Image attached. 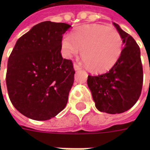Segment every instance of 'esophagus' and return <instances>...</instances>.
Segmentation results:
<instances>
[{
  "instance_id": "1",
  "label": "esophagus",
  "mask_w": 150,
  "mask_h": 150,
  "mask_svg": "<svg viewBox=\"0 0 150 150\" xmlns=\"http://www.w3.org/2000/svg\"><path fill=\"white\" fill-rule=\"evenodd\" d=\"M73 67H74V70H75V71H79V70L81 69V67H80L79 66L77 65V64H75V63L73 65Z\"/></svg>"
}]
</instances>
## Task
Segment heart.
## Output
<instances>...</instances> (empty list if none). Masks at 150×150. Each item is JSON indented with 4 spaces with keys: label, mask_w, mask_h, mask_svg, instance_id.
Instances as JSON below:
<instances>
[{
    "label": "heart",
    "mask_w": 150,
    "mask_h": 150,
    "mask_svg": "<svg viewBox=\"0 0 150 150\" xmlns=\"http://www.w3.org/2000/svg\"><path fill=\"white\" fill-rule=\"evenodd\" d=\"M86 67L91 71L104 72L118 61L122 51V38L116 29L93 24L79 28L61 41V50L66 59L80 54Z\"/></svg>",
    "instance_id": "b5f03b06"
}]
</instances>
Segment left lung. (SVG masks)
Here are the masks:
<instances>
[{
    "label": "left lung",
    "instance_id": "1",
    "mask_svg": "<svg viewBox=\"0 0 150 150\" xmlns=\"http://www.w3.org/2000/svg\"><path fill=\"white\" fill-rule=\"evenodd\" d=\"M124 49L118 61L104 74L88 75V86L96 108L100 112L119 114L128 111L138 100L143 83L141 50L133 38L116 23Z\"/></svg>",
    "mask_w": 150,
    "mask_h": 150
}]
</instances>
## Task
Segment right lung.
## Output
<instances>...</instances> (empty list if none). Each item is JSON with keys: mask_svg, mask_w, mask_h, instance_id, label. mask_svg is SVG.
<instances>
[{"mask_svg": "<svg viewBox=\"0 0 150 150\" xmlns=\"http://www.w3.org/2000/svg\"><path fill=\"white\" fill-rule=\"evenodd\" d=\"M71 27L43 21L17 41L8 58L6 85L10 101L22 115L46 120L64 109L74 83L71 60L62 59V35Z\"/></svg>", "mask_w": 150, "mask_h": 150, "instance_id": "add662e5", "label": "right lung"}]
</instances>
